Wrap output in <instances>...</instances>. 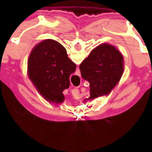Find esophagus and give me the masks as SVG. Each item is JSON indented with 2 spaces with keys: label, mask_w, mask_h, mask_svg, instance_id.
<instances>
[{
  "label": "esophagus",
  "mask_w": 152,
  "mask_h": 152,
  "mask_svg": "<svg viewBox=\"0 0 152 152\" xmlns=\"http://www.w3.org/2000/svg\"><path fill=\"white\" fill-rule=\"evenodd\" d=\"M75 94H78L79 91L77 89H75Z\"/></svg>",
  "instance_id": "esophagus-1"
}]
</instances>
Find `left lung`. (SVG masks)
Wrapping results in <instances>:
<instances>
[{
  "label": "left lung",
  "mask_w": 152,
  "mask_h": 152,
  "mask_svg": "<svg viewBox=\"0 0 152 152\" xmlns=\"http://www.w3.org/2000/svg\"><path fill=\"white\" fill-rule=\"evenodd\" d=\"M81 77L90 84V97L108 95L116 87L124 71V60L116 47L103 43L93 49L80 64Z\"/></svg>",
  "instance_id": "8db88e82"
}]
</instances>
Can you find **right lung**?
Masks as SVG:
<instances>
[{"instance_id": "1", "label": "right lung", "mask_w": 152, "mask_h": 152, "mask_svg": "<svg viewBox=\"0 0 152 152\" xmlns=\"http://www.w3.org/2000/svg\"><path fill=\"white\" fill-rule=\"evenodd\" d=\"M27 64L29 80L40 94L50 103H62L63 91L69 88L70 75L76 70L65 48L56 40H43L32 49Z\"/></svg>"}]
</instances>
